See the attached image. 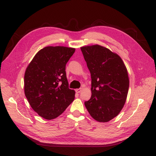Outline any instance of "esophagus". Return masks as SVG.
Returning <instances> with one entry per match:
<instances>
[{"instance_id":"esophagus-1","label":"esophagus","mask_w":156,"mask_h":156,"mask_svg":"<svg viewBox=\"0 0 156 156\" xmlns=\"http://www.w3.org/2000/svg\"><path fill=\"white\" fill-rule=\"evenodd\" d=\"M75 92H76L77 93H80L81 92V88H77L75 90Z\"/></svg>"}]
</instances>
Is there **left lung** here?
I'll list each match as a JSON object with an SVG mask.
<instances>
[{"instance_id": "left-lung-1", "label": "left lung", "mask_w": 156, "mask_h": 156, "mask_svg": "<svg viewBox=\"0 0 156 156\" xmlns=\"http://www.w3.org/2000/svg\"><path fill=\"white\" fill-rule=\"evenodd\" d=\"M81 49L92 79V96L84 105L94 120L108 122L126 103L129 84L126 66L119 55L101 45Z\"/></svg>"}]
</instances>
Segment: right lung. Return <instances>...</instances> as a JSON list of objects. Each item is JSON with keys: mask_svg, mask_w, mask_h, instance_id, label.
<instances>
[{"mask_svg": "<svg viewBox=\"0 0 156 156\" xmlns=\"http://www.w3.org/2000/svg\"><path fill=\"white\" fill-rule=\"evenodd\" d=\"M75 49L49 46L40 50L25 71V94L32 109L47 120L56 119L75 98L66 65Z\"/></svg>", "mask_w": 156, "mask_h": 156, "instance_id": "1", "label": "right lung"}]
</instances>
